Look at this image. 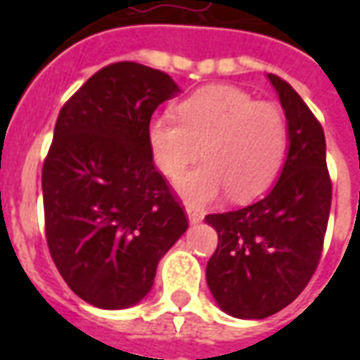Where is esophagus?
I'll return each mask as SVG.
<instances>
[{
	"mask_svg": "<svg viewBox=\"0 0 360 360\" xmlns=\"http://www.w3.org/2000/svg\"><path fill=\"white\" fill-rule=\"evenodd\" d=\"M187 218H188V224H191V226H196V224H200V221H202L204 216H202V214H200V212L191 210V208H188V210H187Z\"/></svg>",
	"mask_w": 360,
	"mask_h": 360,
	"instance_id": "34e87169",
	"label": "esophagus"
}]
</instances>
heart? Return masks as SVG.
I'll use <instances>...</instances> for the list:
<instances>
[{"mask_svg": "<svg viewBox=\"0 0 360 360\" xmlns=\"http://www.w3.org/2000/svg\"><path fill=\"white\" fill-rule=\"evenodd\" d=\"M175 111L177 121H150L148 146L158 169L172 179L202 154L206 164L175 183L185 202L200 208L227 193L249 200L270 187L289 142L285 117L274 103L257 102L235 86H208Z\"/></svg>", "mask_w": 360, "mask_h": 360, "instance_id": "obj_1", "label": "heart"}]
</instances>
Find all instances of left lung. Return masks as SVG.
<instances>
[{
	"label": "left lung",
	"instance_id": "1",
	"mask_svg": "<svg viewBox=\"0 0 360 360\" xmlns=\"http://www.w3.org/2000/svg\"><path fill=\"white\" fill-rule=\"evenodd\" d=\"M287 119V156L268 195L241 210L210 214L218 249L206 283L226 314L262 320L293 302L316 270L332 204L326 139L291 84L268 75Z\"/></svg>",
	"mask_w": 360,
	"mask_h": 360
}]
</instances>
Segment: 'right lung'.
<instances>
[{
	"label": "right lung",
	"mask_w": 360,
	"mask_h": 360,
	"mask_svg": "<svg viewBox=\"0 0 360 360\" xmlns=\"http://www.w3.org/2000/svg\"><path fill=\"white\" fill-rule=\"evenodd\" d=\"M179 92L169 75L121 61L59 111L42 169L46 239L61 278L92 307L141 302L187 231L148 146L152 113Z\"/></svg>",
	"instance_id": "right-lung-1"
}]
</instances>
